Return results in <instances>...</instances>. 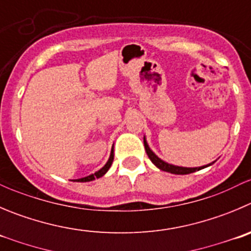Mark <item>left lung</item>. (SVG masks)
<instances>
[{"mask_svg":"<svg viewBox=\"0 0 251 251\" xmlns=\"http://www.w3.org/2000/svg\"><path fill=\"white\" fill-rule=\"evenodd\" d=\"M144 147H145V151H147L148 156H149V159L151 160V163L154 164V165L156 166L157 169H160V170H163V171H166V173L175 174V175H187V174L202 170V169H204V168H208V166H211L212 164L214 163V161H213V163L208 164V165L199 166V168H185V166L173 165V164H169V163H166V161H164V160L160 159V157L157 156V155L155 154V152L152 151L151 149H150V147L148 145V142H147V138H145V135H144Z\"/></svg>","mask_w":251,"mask_h":251,"instance_id":"8db88e82","label":"left lung"}]
</instances>
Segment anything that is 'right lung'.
<instances>
[{"instance_id":"1","label":"right lung","mask_w":251,"mask_h":251,"mask_svg":"<svg viewBox=\"0 0 251 251\" xmlns=\"http://www.w3.org/2000/svg\"><path fill=\"white\" fill-rule=\"evenodd\" d=\"M113 149H114V148L112 147L111 154H109L108 160H107V163L104 164L103 168H101L99 171H96V173H95V174H91V175L86 176V177L77 178V180H74V181H76V182H88V181H92V180H95V178L102 177V176H103L104 174H106L107 171L109 170V168H111L112 163H113V157H114V150Z\"/></svg>"}]
</instances>
